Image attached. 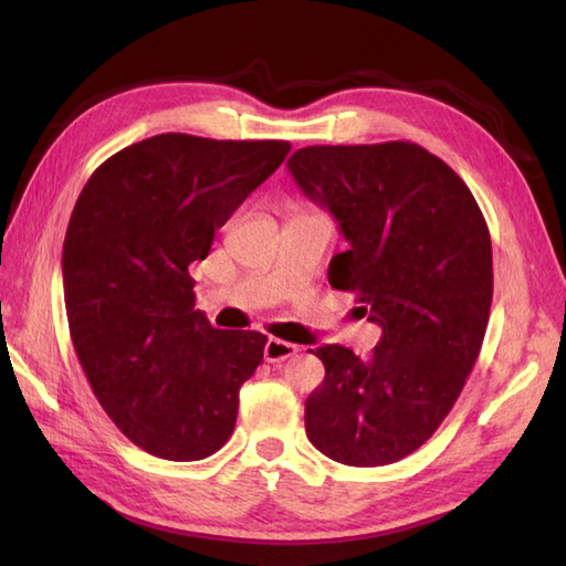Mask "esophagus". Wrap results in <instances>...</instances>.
I'll use <instances>...</instances> for the list:
<instances>
[{"instance_id":"34e87169","label":"esophagus","mask_w":566,"mask_h":566,"mask_svg":"<svg viewBox=\"0 0 566 566\" xmlns=\"http://www.w3.org/2000/svg\"><path fill=\"white\" fill-rule=\"evenodd\" d=\"M296 353H298L296 345L280 338H270L268 345H264V359H268V363H284V359L294 357Z\"/></svg>"}]
</instances>
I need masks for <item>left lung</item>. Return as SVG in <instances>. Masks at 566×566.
<instances>
[{
  "mask_svg": "<svg viewBox=\"0 0 566 566\" xmlns=\"http://www.w3.org/2000/svg\"><path fill=\"white\" fill-rule=\"evenodd\" d=\"M286 165L350 243L331 260V286L381 326L369 357L316 347L326 377L306 399V436L335 462H399L440 428L482 350L494 296L484 213L411 140L306 146Z\"/></svg>",
  "mask_w": 566,
  "mask_h": 566,
  "instance_id": "obj_1",
  "label": "left lung"
}]
</instances>
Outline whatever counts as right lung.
<instances>
[{
	"instance_id": "right-lung-1",
	"label": "right lung",
	"mask_w": 566,
	"mask_h": 566,
	"mask_svg": "<svg viewBox=\"0 0 566 566\" xmlns=\"http://www.w3.org/2000/svg\"><path fill=\"white\" fill-rule=\"evenodd\" d=\"M290 150L160 134L112 155L80 191L63 245L70 338L106 416L140 450L195 462L231 438L268 335L213 328L195 308L189 264Z\"/></svg>"
}]
</instances>
